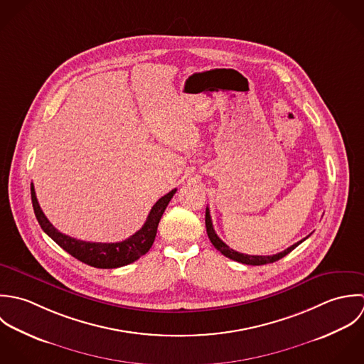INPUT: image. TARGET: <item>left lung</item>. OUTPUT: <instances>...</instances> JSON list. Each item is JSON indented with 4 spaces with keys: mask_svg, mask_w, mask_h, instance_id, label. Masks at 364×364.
Segmentation results:
<instances>
[{
    "mask_svg": "<svg viewBox=\"0 0 364 364\" xmlns=\"http://www.w3.org/2000/svg\"><path fill=\"white\" fill-rule=\"evenodd\" d=\"M205 226H207V233H208V237L211 240V243L215 246V249L219 250L223 256L235 260V262H239V263H243V264H250V266H262V264H267V263H274L277 260H280L282 257L287 256L290 253L291 250H294L299 243H302L306 237H304L302 240L294 243L290 247H287L286 250L277 253V255H272V256H252V255H245V253H239L233 249H230L226 243H223L220 239H219L218 235L215 233V229L213 226V219L210 215V210L207 208L205 211Z\"/></svg>",
    "mask_w": 364,
    "mask_h": 364,
    "instance_id": "8db88e82",
    "label": "left lung"
}]
</instances>
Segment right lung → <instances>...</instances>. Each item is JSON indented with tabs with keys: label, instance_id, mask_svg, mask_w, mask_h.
<instances>
[{
	"label": "right lung",
	"instance_id": "obj_1",
	"mask_svg": "<svg viewBox=\"0 0 364 364\" xmlns=\"http://www.w3.org/2000/svg\"><path fill=\"white\" fill-rule=\"evenodd\" d=\"M176 191H177L176 188L171 190L151 207L145 225L138 232H135L131 237L117 243H100V242L97 243V242L78 240L69 235L59 232L41 210L36 194H35V187L33 184H31L32 205L41 228L69 255H72L77 260L97 269L122 267L129 263H134L141 256L146 255L154 242L160 218L166 207L168 205L170 200L176 194Z\"/></svg>",
	"mask_w": 364,
	"mask_h": 364
}]
</instances>
